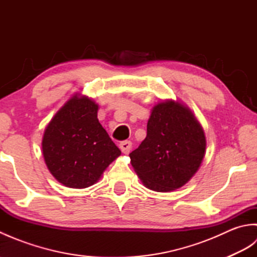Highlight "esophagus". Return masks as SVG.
Returning a JSON list of instances; mask_svg holds the SVG:
<instances>
[{
  "mask_svg": "<svg viewBox=\"0 0 257 257\" xmlns=\"http://www.w3.org/2000/svg\"><path fill=\"white\" fill-rule=\"evenodd\" d=\"M132 146H133V144L130 143V141H122V143L119 145V148L121 149V151L124 155H128L130 150H132Z\"/></svg>",
  "mask_w": 257,
  "mask_h": 257,
  "instance_id": "esophagus-1",
  "label": "esophagus"
}]
</instances>
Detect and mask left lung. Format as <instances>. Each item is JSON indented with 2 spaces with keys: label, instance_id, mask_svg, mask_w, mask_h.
Returning <instances> with one entry per match:
<instances>
[{
  "label": "left lung",
  "instance_id": "obj_1",
  "mask_svg": "<svg viewBox=\"0 0 257 257\" xmlns=\"http://www.w3.org/2000/svg\"><path fill=\"white\" fill-rule=\"evenodd\" d=\"M204 130L183 102L167 99L151 109L147 137L129 155L146 188L171 192L190 181L203 161Z\"/></svg>",
  "mask_w": 257,
  "mask_h": 257
}]
</instances>
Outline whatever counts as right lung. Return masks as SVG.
<instances>
[{
  "label": "right lung",
  "mask_w": 257,
  "mask_h": 257,
  "mask_svg": "<svg viewBox=\"0 0 257 257\" xmlns=\"http://www.w3.org/2000/svg\"><path fill=\"white\" fill-rule=\"evenodd\" d=\"M98 109L91 98L76 92L44 130L43 157L52 176L65 187L85 189L97 183L121 155L98 120Z\"/></svg>",
  "instance_id": "1"
}]
</instances>
